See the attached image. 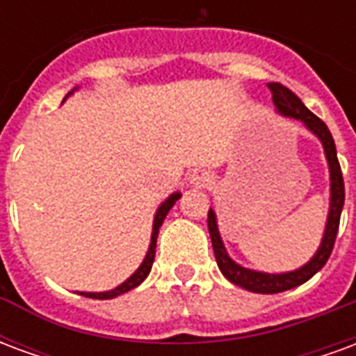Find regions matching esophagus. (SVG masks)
I'll return each instance as SVG.
<instances>
[{"label":"esophagus","mask_w":356,"mask_h":356,"mask_svg":"<svg viewBox=\"0 0 356 356\" xmlns=\"http://www.w3.org/2000/svg\"><path fill=\"white\" fill-rule=\"evenodd\" d=\"M211 181H213V177L209 175L208 171L198 170L191 175V185L198 186V188H206V186L211 185Z\"/></svg>","instance_id":"34e87169"}]
</instances>
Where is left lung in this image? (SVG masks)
<instances>
[{
    "label": "left lung",
    "instance_id": "8db88e82",
    "mask_svg": "<svg viewBox=\"0 0 356 356\" xmlns=\"http://www.w3.org/2000/svg\"><path fill=\"white\" fill-rule=\"evenodd\" d=\"M267 88L273 93V102H275L276 112L280 116L291 118V120L301 122L322 143L324 156H326V162H328L330 170V208L328 219H326V227H324V234H322L318 250L314 252L313 257L303 267L296 268V270H288V273H263V270H254V268L242 267L234 259H231V255L227 254L223 238L219 234L216 211L209 208L208 229L219 270L223 273L227 280H231L232 284H236V286L244 288V290L254 291V293H280V291L291 290V288H296L299 284L307 282L309 278H313L326 265L330 254L334 250L337 229H339V217H341V209H343L345 202L343 175H341V168H339V162H337L336 143H334V137L330 133L328 125L324 124L321 118L314 116L313 112L301 102L298 95L291 93L290 89L284 88L282 83L270 81V83H267Z\"/></svg>",
    "mask_w": 356,
    "mask_h": 356
}]
</instances>
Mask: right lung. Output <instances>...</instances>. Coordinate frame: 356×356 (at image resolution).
<instances>
[{
    "label": "right lung",
    "mask_w": 356,
    "mask_h": 356,
    "mask_svg": "<svg viewBox=\"0 0 356 356\" xmlns=\"http://www.w3.org/2000/svg\"><path fill=\"white\" fill-rule=\"evenodd\" d=\"M78 88H74L70 93L66 95L65 101L74 93ZM181 198V193H173L170 194V198H165V200L160 204V208L156 209V216H154V221H152V234H150V246H148V252L145 255V259L143 263L139 265V268L133 273L125 282H122L120 286H116L114 290H108V291H78L80 296H86V298H91V299H112V298H118V296H122L125 291L133 290V288H137L145 278L148 276L150 273V268H152V263H154V255H156V238H158V232H160V227H162L163 219L165 216L170 213V209L173 208V204Z\"/></svg>",
    "instance_id": "add662e5"
}]
</instances>
